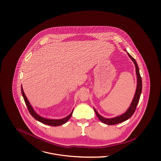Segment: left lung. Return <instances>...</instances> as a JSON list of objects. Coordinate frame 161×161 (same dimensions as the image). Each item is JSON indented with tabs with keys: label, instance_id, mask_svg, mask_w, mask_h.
Returning a JSON list of instances; mask_svg holds the SVG:
<instances>
[{
	"label": "left lung",
	"instance_id": "left-lung-1",
	"mask_svg": "<svg viewBox=\"0 0 161 161\" xmlns=\"http://www.w3.org/2000/svg\"><path fill=\"white\" fill-rule=\"evenodd\" d=\"M126 51V50H125ZM128 55L129 56V57L131 59V60L133 61L135 67H136V75H137V87H136V91L135 92L133 100L130 106V107L128 108V109L127 110V111L123 114V115H120V116H118L115 118H104L103 116H102L100 115L97 110L93 108L94 111L95 112V114L97 115V116L98 117V118L103 123L108 125H116L118 123H122L127 119H128L132 115H133V114L135 113L136 107L138 105V102L140 98V96H141V93L142 92V79H141V77L140 75V73H139V70L138 68V64L136 63V61H135V59L128 53Z\"/></svg>",
	"mask_w": 161,
	"mask_h": 161
}]
</instances>
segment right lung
I'll return each instance as SVG.
<instances>
[{"label":"right lung","instance_id":"obj_1","mask_svg":"<svg viewBox=\"0 0 161 161\" xmlns=\"http://www.w3.org/2000/svg\"><path fill=\"white\" fill-rule=\"evenodd\" d=\"M21 91H22V95H23V98H24V100H25V102L26 103V105L28 108V110L30 112V114L31 115V116L35 119H36L37 121L43 123V124H45V125H50V126H60V125H62L64 123H66L68 120L69 119V118L71 117L72 114L73 113V111L74 110L72 111V112L70 114V115L67 116L66 117L63 118V119H47L45 118H43V117H42L41 116L37 114L35 110H33V107H31V105H30L29 101L28 100L25 93L23 92V88H22V86H21Z\"/></svg>","mask_w":161,"mask_h":161}]
</instances>
